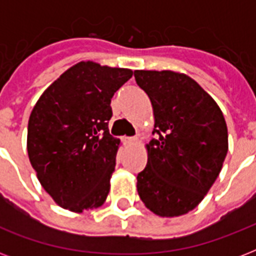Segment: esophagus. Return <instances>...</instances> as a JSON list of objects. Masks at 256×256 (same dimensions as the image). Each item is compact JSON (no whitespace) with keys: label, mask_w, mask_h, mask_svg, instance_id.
Masks as SVG:
<instances>
[{"label":"esophagus","mask_w":256,"mask_h":256,"mask_svg":"<svg viewBox=\"0 0 256 256\" xmlns=\"http://www.w3.org/2000/svg\"><path fill=\"white\" fill-rule=\"evenodd\" d=\"M128 144H136L138 142V136H130V138H126Z\"/></svg>","instance_id":"obj_1"}]
</instances>
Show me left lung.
I'll use <instances>...</instances> for the list:
<instances>
[{
	"mask_svg": "<svg viewBox=\"0 0 256 256\" xmlns=\"http://www.w3.org/2000/svg\"><path fill=\"white\" fill-rule=\"evenodd\" d=\"M148 94L158 138L146 144L148 164L136 176L144 206L160 216H179L202 202L228 150L222 110L198 82L171 70H136Z\"/></svg>",
	"mask_w": 256,
	"mask_h": 256,
	"instance_id": "left-lung-1",
	"label": "left lung"
}]
</instances>
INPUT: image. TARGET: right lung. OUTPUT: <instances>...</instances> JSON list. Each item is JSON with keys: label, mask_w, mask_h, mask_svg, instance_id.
I'll use <instances>...</instances> for the list:
<instances>
[{"label": "right lung", "mask_w": 256, "mask_h": 256, "mask_svg": "<svg viewBox=\"0 0 256 256\" xmlns=\"http://www.w3.org/2000/svg\"><path fill=\"white\" fill-rule=\"evenodd\" d=\"M130 69L78 62L42 92L28 124L30 164L58 206L74 212L104 204L120 140L108 132L114 92Z\"/></svg>", "instance_id": "1"}]
</instances>
